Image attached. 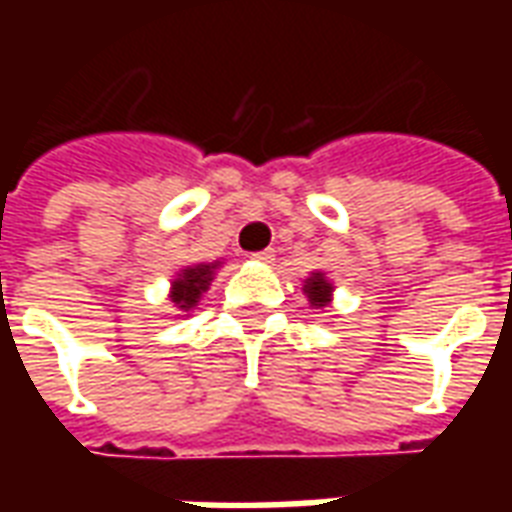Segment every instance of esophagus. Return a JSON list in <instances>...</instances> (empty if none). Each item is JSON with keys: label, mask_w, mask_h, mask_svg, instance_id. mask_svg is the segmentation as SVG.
I'll list each match as a JSON object with an SVG mask.
<instances>
[{"label": "esophagus", "mask_w": 512, "mask_h": 512, "mask_svg": "<svg viewBox=\"0 0 512 512\" xmlns=\"http://www.w3.org/2000/svg\"><path fill=\"white\" fill-rule=\"evenodd\" d=\"M252 260H257V263H271V260H274V249H263V252H255V255H252Z\"/></svg>", "instance_id": "34e87169"}]
</instances>
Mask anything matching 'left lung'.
Instances as JSON below:
<instances>
[{
  "label": "left lung",
  "instance_id": "1",
  "mask_svg": "<svg viewBox=\"0 0 512 512\" xmlns=\"http://www.w3.org/2000/svg\"><path fill=\"white\" fill-rule=\"evenodd\" d=\"M332 290V282L323 277L321 271H312L310 277L304 279V293H307L310 307H315V310H323L332 301Z\"/></svg>",
  "mask_w": 512,
  "mask_h": 512
}]
</instances>
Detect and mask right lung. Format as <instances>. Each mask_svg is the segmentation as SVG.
<instances>
[{"label": "right lung", "instance_id": "add662e5", "mask_svg": "<svg viewBox=\"0 0 512 512\" xmlns=\"http://www.w3.org/2000/svg\"><path fill=\"white\" fill-rule=\"evenodd\" d=\"M216 268H219V263H197V266L183 268L178 274V279H172L169 301H172L180 312L194 310L202 293L211 285L213 271H216Z\"/></svg>", "mask_w": 512, "mask_h": 512}]
</instances>
